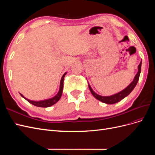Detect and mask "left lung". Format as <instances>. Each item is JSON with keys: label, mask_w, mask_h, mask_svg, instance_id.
Here are the masks:
<instances>
[{"label": "left lung", "mask_w": 155, "mask_h": 155, "mask_svg": "<svg viewBox=\"0 0 155 155\" xmlns=\"http://www.w3.org/2000/svg\"><path fill=\"white\" fill-rule=\"evenodd\" d=\"M141 67H142V61L138 65V72L137 74H136V76H134L133 81L131 82L125 88H124V90H122L118 93L114 94H113V95L109 96H100L99 94H96L94 91L92 90V88H91V85H89V83H88V88H89V89H90L92 94L99 101H100L103 103H105V104H116V103H118L120 101H121V100H123L124 98H125L126 96H127L129 94L133 91V90L134 88L136 85H137V83L138 81V79H139L140 72H141Z\"/></svg>", "instance_id": "obj_1"}]
</instances>
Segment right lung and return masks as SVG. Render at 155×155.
<instances>
[{
  "mask_svg": "<svg viewBox=\"0 0 155 155\" xmlns=\"http://www.w3.org/2000/svg\"><path fill=\"white\" fill-rule=\"evenodd\" d=\"M67 74V72H65L61 79V81H60V86H59V90L58 93L56 94L55 96H54L53 97L50 98V99H47V100H41V101H32V100H30L28 99H27L24 96L21 94H20L21 96L24 97L25 99L28 101L29 103H30L31 104L34 105L35 106L37 107H49L51 105H54L55 104H56L59 100L61 97L62 93H63V81H64V78L65 76V75Z\"/></svg>",
  "mask_w": 155,
  "mask_h": 155,
  "instance_id": "add662e5",
  "label": "right lung"
}]
</instances>
